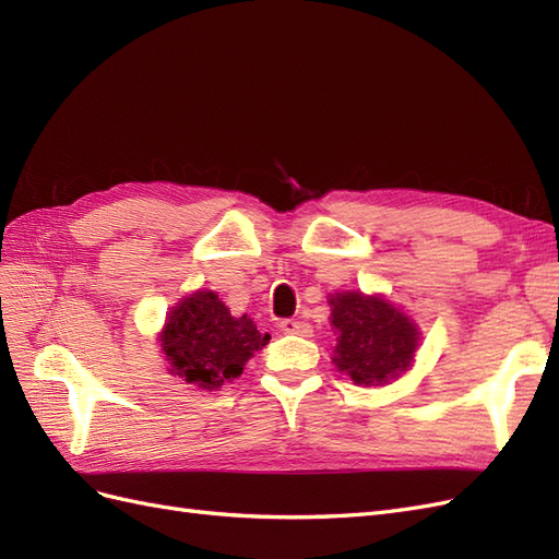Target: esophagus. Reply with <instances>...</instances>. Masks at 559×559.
I'll use <instances>...</instances> for the list:
<instances>
[{
  "instance_id": "obj_1",
  "label": "esophagus",
  "mask_w": 559,
  "mask_h": 559,
  "mask_svg": "<svg viewBox=\"0 0 559 559\" xmlns=\"http://www.w3.org/2000/svg\"><path fill=\"white\" fill-rule=\"evenodd\" d=\"M280 329L284 333H294V335H302V337H310L312 335V326L308 321H298V319H284Z\"/></svg>"
}]
</instances>
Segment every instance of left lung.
Instances as JSON below:
<instances>
[{"mask_svg": "<svg viewBox=\"0 0 559 559\" xmlns=\"http://www.w3.org/2000/svg\"><path fill=\"white\" fill-rule=\"evenodd\" d=\"M329 306L337 333L333 364L354 384L382 386L413 368L421 333L411 314L361 292H335Z\"/></svg>", "mask_w": 559, "mask_h": 559, "instance_id": "obj_1", "label": "left lung"}]
</instances>
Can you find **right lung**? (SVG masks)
I'll list each match as a JSON object with an SVG mask.
<instances>
[{
  "mask_svg": "<svg viewBox=\"0 0 559 559\" xmlns=\"http://www.w3.org/2000/svg\"><path fill=\"white\" fill-rule=\"evenodd\" d=\"M270 335L261 333L247 314L233 317L226 302L207 289L175 302L158 333L167 370L207 392L240 378L253 352L263 349Z\"/></svg>",
  "mask_w": 559,
  "mask_h": 559,
  "instance_id": "add662e5",
  "label": "right lung"
}]
</instances>
